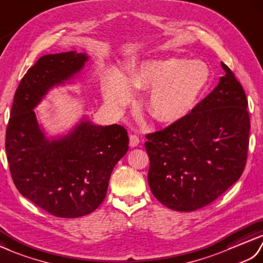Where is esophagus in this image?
<instances>
[{"label": "esophagus", "mask_w": 263, "mask_h": 263, "mask_svg": "<svg viewBox=\"0 0 263 263\" xmlns=\"http://www.w3.org/2000/svg\"><path fill=\"white\" fill-rule=\"evenodd\" d=\"M139 144V138H138V136L137 135H130L129 136V145H130V147H136L137 145Z\"/></svg>", "instance_id": "34e87169"}]
</instances>
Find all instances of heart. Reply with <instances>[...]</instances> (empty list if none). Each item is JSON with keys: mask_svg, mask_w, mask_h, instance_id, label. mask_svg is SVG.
<instances>
[{"mask_svg": "<svg viewBox=\"0 0 263 263\" xmlns=\"http://www.w3.org/2000/svg\"><path fill=\"white\" fill-rule=\"evenodd\" d=\"M211 79V67L201 60H147L130 68L126 78L110 72L103 80L102 93L107 106L120 111L132 96L129 86L149 90L148 111L160 122L172 124L194 110Z\"/></svg>", "mask_w": 263, "mask_h": 263, "instance_id": "1", "label": "heart"}]
</instances>
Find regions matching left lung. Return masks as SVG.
Segmentation results:
<instances>
[{
	"label": "left lung",
	"mask_w": 263,
	"mask_h": 263,
	"mask_svg": "<svg viewBox=\"0 0 263 263\" xmlns=\"http://www.w3.org/2000/svg\"><path fill=\"white\" fill-rule=\"evenodd\" d=\"M218 85L183 119L147 134L148 184L163 205L194 212L224 194L247 164L248 100L234 73L221 63Z\"/></svg>",
	"instance_id": "obj_1"
}]
</instances>
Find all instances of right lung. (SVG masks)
<instances>
[{
    "label": "right lung",
    "mask_w": 263,
    "mask_h": 263,
    "mask_svg": "<svg viewBox=\"0 0 263 263\" xmlns=\"http://www.w3.org/2000/svg\"><path fill=\"white\" fill-rule=\"evenodd\" d=\"M87 60L77 51L40 57L17 86L7 127L5 151L16 189L62 218L81 217L101 205L129 142L120 125L98 126L82 119L67 135L51 139L39 127L33 109L52 86L79 74Z\"/></svg>",
    "instance_id": "right-lung-1"
}]
</instances>
